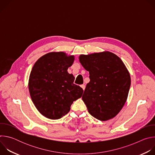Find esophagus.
I'll return each mask as SVG.
<instances>
[{"instance_id": "obj_1", "label": "esophagus", "mask_w": 155, "mask_h": 155, "mask_svg": "<svg viewBox=\"0 0 155 155\" xmlns=\"http://www.w3.org/2000/svg\"><path fill=\"white\" fill-rule=\"evenodd\" d=\"M80 86H81V87L82 88L83 90H84V89H85V85L84 84H81Z\"/></svg>"}]
</instances>
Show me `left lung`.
I'll return each mask as SVG.
<instances>
[{
	"instance_id": "left-lung-1",
	"label": "left lung",
	"mask_w": 155,
	"mask_h": 155,
	"mask_svg": "<svg viewBox=\"0 0 155 155\" xmlns=\"http://www.w3.org/2000/svg\"><path fill=\"white\" fill-rule=\"evenodd\" d=\"M79 61L90 73L82 100L89 113L104 121L114 118L126 102L130 77L122 60L108 51L81 54Z\"/></svg>"
}]
</instances>
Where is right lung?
I'll return each mask as SVG.
<instances>
[{"label":"right lung","mask_w":155,"mask_h":155,"mask_svg":"<svg viewBox=\"0 0 155 155\" xmlns=\"http://www.w3.org/2000/svg\"><path fill=\"white\" fill-rule=\"evenodd\" d=\"M75 59L63 51L50 52L34 64L29 78V91L38 111L51 120L67 114L73 102L80 98L83 90L74 84V77L68 72Z\"/></svg>","instance_id":"add662e5"}]
</instances>
